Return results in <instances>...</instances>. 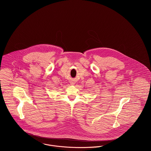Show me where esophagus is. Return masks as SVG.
Segmentation results:
<instances>
[{
    "mask_svg": "<svg viewBox=\"0 0 151 151\" xmlns=\"http://www.w3.org/2000/svg\"><path fill=\"white\" fill-rule=\"evenodd\" d=\"M70 84H71V85H74L75 82H74L73 80H72V81H70Z\"/></svg>",
    "mask_w": 151,
    "mask_h": 151,
    "instance_id": "obj_1",
    "label": "esophagus"
}]
</instances>
